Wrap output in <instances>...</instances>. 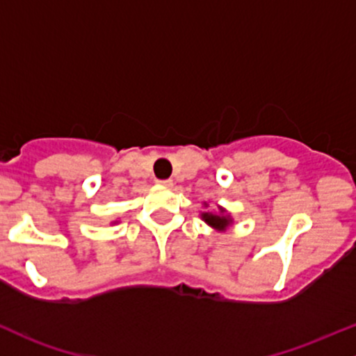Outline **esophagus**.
Instances as JSON below:
<instances>
[{
    "instance_id": "34e87169",
    "label": "esophagus",
    "mask_w": 356,
    "mask_h": 356,
    "mask_svg": "<svg viewBox=\"0 0 356 356\" xmlns=\"http://www.w3.org/2000/svg\"><path fill=\"white\" fill-rule=\"evenodd\" d=\"M160 186H165V187H170L172 186V181L170 179H163V181H157Z\"/></svg>"
}]
</instances>
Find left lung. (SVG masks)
Wrapping results in <instances>:
<instances>
[{
	"mask_svg": "<svg viewBox=\"0 0 356 356\" xmlns=\"http://www.w3.org/2000/svg\"><path fill=\"white\" fill-rule=\"evenodd\" d=\"M202 220L214 228H226L229 225V218L225 214H213V213H202Z\"/></svg>",
	"mask_w": 356,
	"mask_h": 356,
	"instance_id": "1",
	"label": "left lung"
}]
</instances>
